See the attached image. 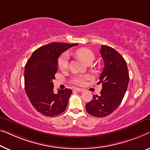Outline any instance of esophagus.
I'll return each instance as SVG.
<instances>
[{
    "instance_id": "1",
    "label": "esophagus",
    "mask_w": 150,
    "mask_h": 150,
    "mask_svg": "<svg viewBox=\"0 0 150 150\" xmlns=\"http://www.w3.org/2000/svg\"><path fill=\"white\" fill-rule=\"evenodd\" d=\"M74 90H76V91H78V92H83L84 91L83 89H81V88H74Z\"/></svg>"
}]
</instances>
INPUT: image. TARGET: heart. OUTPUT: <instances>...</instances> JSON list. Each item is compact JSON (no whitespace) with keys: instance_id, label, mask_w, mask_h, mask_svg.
<instances>
[{"instance_id":"obj_1","label":"heart","mask_w":150,"mask_h":150,"mask_svg":"<svg viewBox=\"0 0 150 150\" xmlns=\"http://www.w3.org/2000/svg\"><path fill=\"white\" fill-rule=\"evenodd\" d=\"M75 54L83 61L86 64H91L94 59V54L91 50L86 47L79 48L75 52ZM69 64V56L64 53L59 57L58 60V67L60 70H64L67 68ZM90 78V75H77L72 79V83L77 86H83L87 80Z\"/></svg>"}]
</instances>
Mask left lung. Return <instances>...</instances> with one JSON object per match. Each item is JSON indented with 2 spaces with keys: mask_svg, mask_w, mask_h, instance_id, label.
<instances>
[{
  "mask_svg": "<svg viewBox=\"0 0 150 150\" xmlns=\"http://www.w3.org/2000/svg\"><path fill=\"white\" fill-rule=\"evenodd\" d=\"M100 53L105 67L99 77L102 83L100 95L86 105L87 112L92 116L105 117L113 113L122 103L129 82L127 64L120 54L109 46L103 45Z\"/></svg>",
  "mask_w": 150,
  "mask_h": 150,
  "instance_id": "obj_1",
  "label": "left lung"
}]
</instances>
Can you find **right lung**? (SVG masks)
<instances>
[{
    "instance_id": "1",
    "label": "right lung",
    "mask_w": 150,
    "mask_h": 150,
    "mask_svg": "<svg viewBox=\"0 0 150 150\" xmlns=\"http://www.w3.org/2000/svg\"><path fill=\"white\" fill-rule=\"evenodd\" d=\"M78 44L51 43L38 48L27 61L24 69L25 91L36 110L48 117L64 112L72 90L54 92L53 79L58 71L60 55Z\"/></svg>"
}]
</instances>
